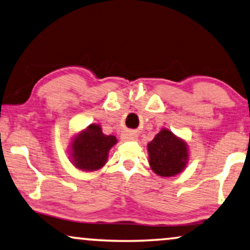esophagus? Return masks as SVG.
Listing matches in <instances>:
<instances>
[{
	"label": "esophagus",
	"mask_w": 250,
	"mask_h": 250,
	"mask_svg": "<svg viewBox=\"0 0 250 250\" xmlns=\"http://www.w3.org/2000/svg\"><path fill=\"white\" fill-rule=\"evenodd\" d=\"M137 137L138 135L134 133V132H131V131H128L127 133L125 134V138L126 139H130V140H134V139H137Z\"/></svg>",
	"instance_id": "esophagus-1"
}]
</instances>
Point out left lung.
<instances>
[{
    "label": "left lung",
    "mask_w": 250,
    "mask_h": 250,
    "mask_svg": "<svg viewBox=\"0 0 250 250\" xmlns=\"http://www.w3.org/2000/svg\"><path fill=\"white\" fill-rule=\"evenodd\" d=\"M149 165L155 174L175 176L183 170L188 159L187 145L170 131L161 130L148 144Z\"/></svg>",
    "instance_id": "1"
}]
</instances>
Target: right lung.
Listing matches in <instances>:
<instances>
[{
  "label": "right lung",
  "mask_w": 250,
  "mask_h": 250,
  "mask_svg": "<svg viewBox=\"0 0 250 250\" xmlns=\"http://www.w3.org/2000/svg\"><path fill=\"white\" fill-rule=\"evenodd\" d=\"M116 143V137L105 135L100 125L91 124L74 140L73 163L82 170H97L105 165L107 152Z\"/></svg>",
  "instance_id": "obj_1"
}]
</instances>
